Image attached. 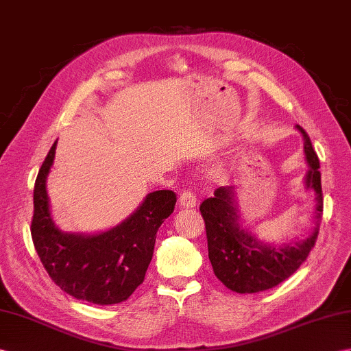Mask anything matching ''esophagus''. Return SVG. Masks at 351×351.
Masks as SVG:
<instances>
[{
    "label": "esophagus",
    "instance_id": "1",
    "mask_svg": "<svg viewBox=\"0 0 351 351\" xmlns=\"http://www.w3.org/2000/svg\"><path fill=\"white\" fill-rule=\"evenodd\" d=\"M195 203H197V199L191 191H184L179 195V205L182 208H194Z\"/></svg>",
    "mask_w": 351,
    "mask_h": 351
}]
</instances>
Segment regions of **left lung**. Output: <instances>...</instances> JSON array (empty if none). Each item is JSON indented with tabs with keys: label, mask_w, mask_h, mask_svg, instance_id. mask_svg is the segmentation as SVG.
<instances>
[{
	"label": "left lung",
	"mask_w": 351,
	"mask_h": 351,
	"mask_svg": "<svg viewBox=\"0 0 351 351\" xmlns=\"http://www.w3.org/2000/svg\"><path fill=\"white\" fill-rule=\"evenodd\" d=\"M296 130L302 134L308 165L304 185L314 194L315 202L314 229L305 239L282 245L260 241L254 232L243 226L236 185L218 186L214 197L200 205L210 265L217 278L232 291L258 293L278 286L298 271L315 243L323 215L320 162L305 130L299 125Z\"/></svg>",
	"instance_id": "8db88e82"
}]
</instances>
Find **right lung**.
Returning a JSON list of instances; mask_svg holds the SVG:
<instances>
[{
    "label": "right lung",
    "instance_id": "right-lung-1",
    "mask_svg": "<svg viewBox=\"0 0 351 351\" xmlns=\"http://www.w3.org/2000/svg\"><path fill=\"white\" fill-rule=\"evenodd\" d=\"M56 143L34 185L31 236L36 251L49 276L70 296L95 305L119 304L143 282L157 232L173 213L176 194L170 190L146 194L133 214L104 232H62L53 221L46 190Z\"/></svg>",
    "mask_w": 351,
    "mask_h": 351
}]
</instances>
